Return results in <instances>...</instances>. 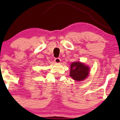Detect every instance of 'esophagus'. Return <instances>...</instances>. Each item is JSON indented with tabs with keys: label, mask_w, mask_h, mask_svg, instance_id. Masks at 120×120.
I'll use <instances>...</instances> for the list:
<instances>
[{
	"label": "esophagus",
	"mask_w": 120,
	"mask_h": 120,
	"mask_svg": "<svg viewBox=\"0 0 120 120\" xmlns=\"http://www.w3.org/2000/svg\"><path fill=\"white\" fill-rule=\"evenodd\" d=\"M60 61H61V60H60V59L59 58H55V63H60Z\"/></svg>",
	"instance_id": "esophagus-1"
}]
</instances>
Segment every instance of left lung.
Segmentation results:
<instances>
[{
    "label": "left lung",
    "instance_id": "obj_1",
    "mask_svg": "<svg viewBox=\"0 0 120 120\" xmlns=\"http://www.w3.org/2000/svg\"><path fill=\"white\" fill-rule=\"evenodd\" d=\"M89 67L80 62H73L70 65V76L76 81L85 80L89 75Z\"/></svg>",
    "mask_w": 120,
    "mask_h": 120
}]
</instances>
